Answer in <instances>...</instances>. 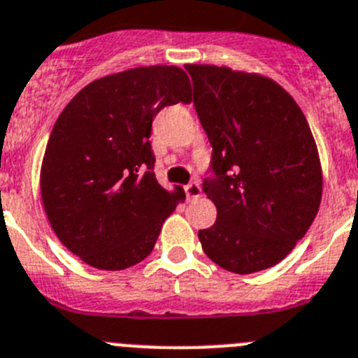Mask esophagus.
Returning a JSON list of instances; mask_svg holds the SVG:
<instances>
[{"instance_id": "obj_1", "label": "esophagus", "mask_w": 358, "mask_h": 358, "mask_svg": "<svg viewBox=\"0 0 358 358\" xmlns=\"http://www.w3.org/2000/svg\"><path fill=\"white\" fill-rule=\"evenodd\" d=\"M186 196H188V201H193V199H199L202 195V189L199 182H189V185L185 186Z\"/></svg>"}]
</instances>
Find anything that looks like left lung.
Listing matches in <instances>:
<instances>
[{
  "mask_svg": "<svg viewBox=\"0 0 358 358\" xmlns=\"http://www.w3.org/2000/svg\"><path fill=\"white\" fill-rule=\"evenodd\" d=\"M193 104L213 147L202 189L216 222L199 231L206 255L247 275L286 257L316 218L320 156L293 97L257 74L186 65Z\"/></svg>",
  "mask_w": 358,
  "mask_h": 358,
  "instance_id": "1",
  "label": "left lung"
}]
</instances>
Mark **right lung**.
<instances>
[{
	"label": "right lung",
	"mask_w": 358,
	"mask_h": 358,
	"mask_svg": "<svg viewBox=\"0 0 358 358\" xmlns=\"http://www.w3.org/2000/svg\"><path fill=\"white\" fill-rule=\"evenodd\" d=\"M189 99L182 69L152 65L92 81L60 113L42 162V202L58 239L87 264L117 271L152 252L185 199L154 176L152 120Z\"/></svg>",
	"instance_id": "right-lung-1"
}]
</instances>
